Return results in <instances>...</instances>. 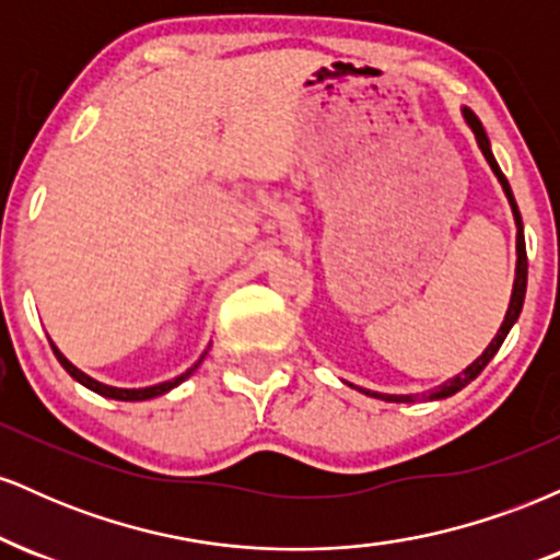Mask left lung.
Masks as SVG:
<instances>
[{
    "mask_svg": "<svg viewBox=\"0 0 560 560\" xmlns=\"http://www.w3.org/2000/svg\"><path fill=\"white\" fill-rule=\"evenodd\" d=\"M464 118H466V124L471 126V131H474V137H477V144H479L481 155L487 158V163H490L492 173H494V176H498V182H500V186H503L508 202H511L513 218H516V255H518V260H516V279H513L511 305H508V313H505V318H503V326H500L498 334H494L492 342L487 345V350L481 352L477 361L468 365L466 371H460L458 376H453V378H450V382L442 384L440 389H434L432 395H429V400H442V397L455 395V392L464 389L468 382H474V378H477V376L481 374V371H485V365L492 361L494 352H498L500 345L505 342V337H508V331H511V326L516 324L518 313H522V307H524V294H526V244H524L522 213H518V205H516V199H513L511 184H508V178L503 176V171H500L498 160H494V155H492L490 139H487L485 126H481V120H479L477 115H474L471 110H468V107H464ZM361 392H365V395H371V397H378V400H387V402H413V400H419V395H382V392H371V389H361Z\"/></svg>",
    "mask_w": 560,
    "mask_h": 560,
    "instance_id": "1",
    "label": "left lung"
}]
</instances>
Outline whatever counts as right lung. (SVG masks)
<instances>
[{"instance_id": "right-lung-1", "label": "right lung", "mask_w": 560, "mask_h": 560, "mask_svg": "<svg viewBox=\"0 0 560 560\" xmlns=\"http://www.w3.org/2000/svg\"><path fill=\"white\" fill-rule=\"evenodd\" d=\"M52 350H55V355H57V361H60V365L62 369L68 371L70 376L75 378V382L79 384H83V387H89L92 392H96V395H102V397H113V400H126V402H137V400H150V397H158V395H165V392L168 389H173V387H178V384L184 382V378H189L191 374H195L197 371V365L202 363V358H199V361L191 365L189 371H186V374H182V376H176V378H171V382H163V384H155V387H144V389H118V387H107V384H102V382H96V378H92V376H86L83 374V371H79L75 369L73 363L68 361L66 355H62L60 350H57V347L52 345Z\"/></svg>"}]
</instances>
